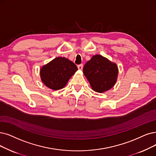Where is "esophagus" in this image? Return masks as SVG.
Returning <instances> with one entry per match:
<instances>
[{"instance_id":"34e87169","label":"esophagus","mask_w":156,"mask_h":156,"mask_svg":"<svg viewBox=\"0 0 156 156\" xmlns=\"http://www.w3.org/2000/svg\"><path fill=\"white\" fill-rule=\"evenodd\" d=\"M77 68H78V69L79 70H83V64H80V65H77Z\"/></svg>"}]
</instances>
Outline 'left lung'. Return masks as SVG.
I'll use <instances>...</instances> for the list:
<instances>
[{
    "mask_svg": "<svg viewBox=\"0 0 156 156\" xmlns=\"http://www.w3.org/2000/svg\"><path fill=\"white\" fill-rule=\"evenodd\" d=\"M83 73L93 90L104 93L113 88L116 83L118 68L116 63L101 55H93L85 64Z\"/></svg>",
    "mask_w": 156,
    "mask_h": 156,
    "instance_id": "obj_1",
    "label": "left lung"
}]
</instances>
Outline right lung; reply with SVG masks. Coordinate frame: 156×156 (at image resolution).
Segmentation results:
<instances>
[{
    "label": "right lung",
    "instance_id": "obj_1",
    "mask_svg": "<svg viewBox=\"0 0 156 156\" xmlns=\"http://www.w3.org/2000/svg\"><path fill=\"white\" fill-rule=\"evenodd\" d=\"M77 70L72 61L63 57H57L41 68L40 77L48 88L58 90L64 88Z\"/></svg>",
    "mask_w": 156,
    "mask_h": 156
}]
</instances>
